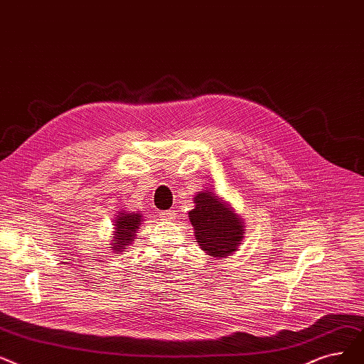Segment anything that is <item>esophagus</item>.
Wrapping results in <instances>:
<instances>
[{
	"mask_svg": "<svg viewBox=\"0 0 364 364\" xmlns=\"http://www.w3.org/2000/svg\"><path fill=\"white\" fill-rule=\"evenodd\" d=\"M160 218H161V220H173V219H176V213H175V210H163V212H160Z\"/></svg>",
	"mask_w": 364,
	"mask_h": 364,
	"instance_id": "esophagus-1",
	"label": "esophagus"
}]
</instances>
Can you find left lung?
Returning a JSON list of instances; mask_svg holds the SVG:
<instances>
[{
    "label": "left lung",
    "mask_w": 364,
    "mask_h": 364,
    "mask_svg": "<svg viewBox=\"0 0 364 364\" xmlns=\"http://www.w3.org/2000/svg\"><path fill=\"white\" fill-rule=\"evenodd\" d=\"M194 203L196 207L189 212V220L193 222L201 249L216 257L235 252L243 240L241 219L212 193H200Z\"/></svg>",
    "instance_id": "left-lung-1"
}]
</instances>
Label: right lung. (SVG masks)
<instances>
[{
  "label": "right lung",
  "instance_id": "right-lung-1",
  "mask_svg": "<svg viewBox=\"0 0 364 364\" xmlns=\"http://www.w3.org/2000/svg\"><path fill=\"white\" fill-rule=\"evenodd\" d=\"M142 215L141 213H127L123 212L119 213L115 219V234L111 245L114 252H123L121 249H127L129 245H132V241L134 238L136 230L141 227L142 222Z\"/></svg>",
  "mask_w": 364,
  "mask_h": 364
}]
</instances>
